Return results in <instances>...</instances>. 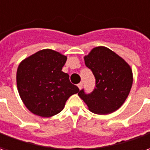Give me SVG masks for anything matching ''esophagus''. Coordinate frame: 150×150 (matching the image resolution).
Wrapping results in <instances>:
<instances>
[{"label":"esophagus","instance_id":"1","mask_svg":"<svg viewBox=\"0 0 150 150\" xmlns=\"http://www.w3.org/2000/svg\"><path fill=\"white\" fill-rule=\"evenodd\" d=\"M82 87H83V82L79 83H78V88H79V89H81V88H82Z\"/></svg>","mask_w":150,"mask_h":150}]
</instances>
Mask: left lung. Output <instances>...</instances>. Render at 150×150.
Segmentation results:
<instances>
[{
	"label": "left lung",
	"instance_id": "1",
	"mask_svg": "<svg viewBox=\"0 0 150 150\" xmlns=\"http://www.w3.org/2000/svg\"><path fill=\"white\" fill-rule=\"evenodd\" d=\"M84 62L95 77V87L90 93L83 88L79 97L93 113L106 115L117 110L127 99L132 85L129 65L105 47L94 48L84 57Z\"/></svg>",
	"mask_w": 150,
	"mask_h": 150
}]
</instances>
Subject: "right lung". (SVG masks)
<instances>
[{"instance_id": "1", "label": "right lung", "mask_w": 150, "mask_h": 150, "mask_svg": "<svg viewBox=\"0 0 150 150\" xmlns=\"http://www.w3.org/2000/svg\"><path fill=\"white\" fill-rule=\"evenodd\" d=\"M67 57L43 50L24 59L17 71V87L28 110L41 117L60 113L71 95L79 91L62 71Z\"/></svg>"}]
</instances>
